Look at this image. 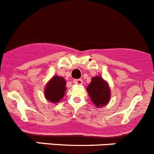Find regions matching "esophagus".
Returning a JSON list of instances; mask_svg holds the SVG:
<instances>
[{
  "mask_svg": "<svg viewBox=\"0 0 154 154\" xmlns=\"http://www.w3.org/2000/svg\"><path fill=\"white\" fill-rule=\"evenodd\" d=\"M73 82L76 84H78V85H81L83 84V80L81 79H77V80H74Z\"/></svg>",
  "mask_w": 154,
  "mask_h": 154,
  "instance_id": "1",
  "label": "esophagus"
}]
</instances>
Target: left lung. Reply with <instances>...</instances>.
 <instances>
[{
  "mask_svg": "<svg viewBox=\"0 0 154 154\" xmlns=\"http://www.w3.org/2000/svg\"><path fill=\"white\" fill-rule=\"evenodd\" d=\"M92 103L97 108L103 107L110 102L111 97L110 86L107 81L100 76L92 77L91 82L87 87Z\"/></svg>",
  "mask_w": 154,
  "mask_h": 154,
  "instance_id": "obj_1",
  "label": "left lung"
}]
</instances>
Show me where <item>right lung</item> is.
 <instances>
[{"mask_svg": "<svg viewBox=\"0 0 154 154\" xmlns=\"http://www.w3.org/2000/svg\"><path fill=\"white\" fill-rule=\"evenodd\" d=\"M67 90L66 80L63 77L54 75L51 78L44 87V97L47 100L52 103H59Z\"/></svg>", "mask_w": 154, "mask_h": 154, "instance_id": "1", "label": "right lung"}]
</instances>
